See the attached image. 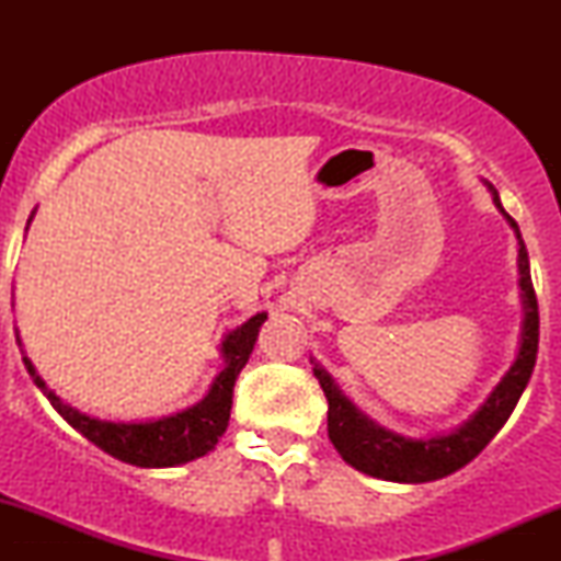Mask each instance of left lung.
<instances>
[{
    "label": "left lung",
    "mask_w": 561,
    "mask_h": 561,
    "mask_svg": "<svg viewBox=\"0 0 561 561\" xmlns=\"http://www.w3.org/2000/svg\"><path fill=\"white\" fill-rule=\"evenodd\" d=\"M493 191V202L503 211L497 191ZM505 214V211H503ZM505 219L516 229L518 237V273H520V290H524V329H520V347L516 363L503 375L488 401L480 405V411L472 419H467L457 432L444 436H432V439H409V436L393 434L388 428L373 424L365 413H359L342 390L334 386L332 375L313 365L321 390H324L329 411H327V428L329 439L334 449L340 451L342 459L355 470L373 474V478L390 480V482H432L447 474L457 472L459 467L472 462L482 449L488 447L490 439L501 432L505 421L516 409L520 393L528 386L536 352H539V304H536L531 267H528V252L520 240L518 225L508 214Z\"/></svg>",
    "instance_id": "obj_1"
}]
</instances>
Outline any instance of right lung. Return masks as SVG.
<instances>
[{
  "mask_svg": "<svg viewBox=\"0 0 561 561\" xmlns=\"http://www.w3.org/2000/svg\"><path fill=\"white\" fill-rule=\"evenodd\" d=\"M267 313L255 317L229 332L221 342V355H225V370L214 378L209 393L191 409L163 416L158 421H140V424H125V421H102L91 419L87 413L71 409L60 398L48 390L41 375L35 373L33 363L25 359V367L35 386L43 390L53 409L71 424L76 432L94 442L106 455L122 459V462L135 467H175L186 465L191 459L204 457L214 449L219 436L227 432L229 411H232V390L234 380L244 365H248L250 352L255 347L257 332L263 327ZM20 342V336H18Z\"/></svg>",
  "mask_w": 561,
  "mask_h": 561,
  "instance_id": "obj_1",
  "label": "right lung"
}]
</instances>
